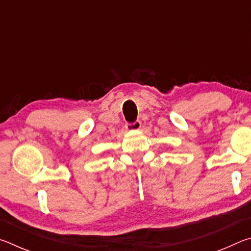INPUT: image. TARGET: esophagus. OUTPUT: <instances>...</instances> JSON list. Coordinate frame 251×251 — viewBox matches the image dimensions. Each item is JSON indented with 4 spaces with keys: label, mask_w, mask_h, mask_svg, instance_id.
Returning <instances> with one entry per match:
<instances>
[{
    "label": "esophagus",
    "mask_w": 251,
    "mask_h": 251,
    "mask_svg": "<svg viewBox=\"0 0 251 251\" xmlns=\"http://www.w3.org/2000/svg\"><path fill=\"white\" fill-rule=\"evenodd\" d=\"M142 127V122L141 121H136L134 123H130V124L126 125V129L127 130H137Z\"/></svg>",
    "instance_id": "34e87169"
}]
</instances>
